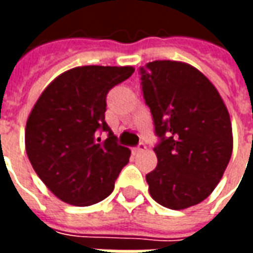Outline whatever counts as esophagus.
Returning a JSON list of instances; mask_svg holds the SVG:
<instances>
[{"label":"esophagus","instance_id":"1","mask_svg":"<svg viewBox=\"0 0 253 253\" xmlns=\"http://www.w3.org/2000/svg\"><path fill=\"white\" fill-rule=\"evenodd\" d=\"M145 150H146V145H145V143H139V145H138V148L134 149V152H135V153H142V152H145Z\"/></svg>","mask_w":253,"mask_h":253}]
</instances>
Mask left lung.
<instances>
[{
    "mask_svg": "<svg viewBox=\"0 0 253 253\" xmlns=\"http://www.w3.org/2000/svg\"><path fill=\"white\" fill-rule=\"evenodd\" d=\"M142 92L161 142L157 167L146 175L161 206L184 210L211 194L229 164L233 134L228 108L209 78L179 61L141 67Z\"/></svg>",
    "mask_w": 253,
    "mask_h": 253,
    "instance_id": "1",
    "label": "left lung"
}]
</instances>
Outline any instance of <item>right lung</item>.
Masks as SVG:
<instances>
[{
	"label": "right lung",
	"mask_w": 253,
	"mask_h": 253,
	"mask_svg": "<svg viewBox=\"0 0 253 253\" xmlns=\"http://www.w3.org/2000/svg\"><path fill=\"white\" fill-rule=\"evenodd\" d=\"M132 66H78L48 84L25 125V150L36 175L58 199L90 206L110 195L128 163L105 123V97L134 73ZM109 131L103 141L97 131Z\"/></svg>",
	"instance_id": "right-lung-1"
}]
</instances>
